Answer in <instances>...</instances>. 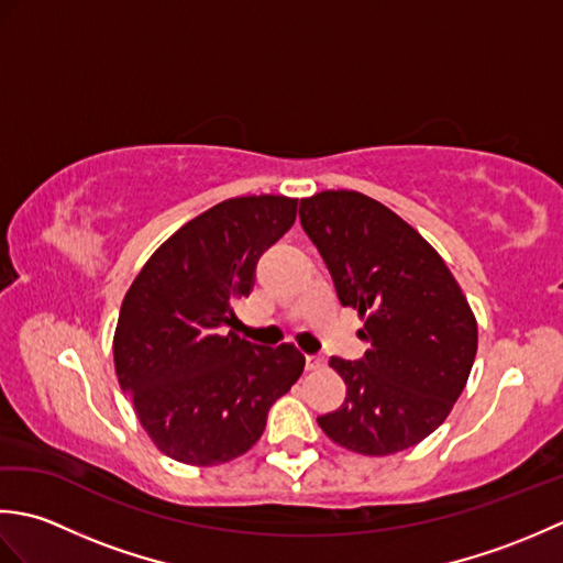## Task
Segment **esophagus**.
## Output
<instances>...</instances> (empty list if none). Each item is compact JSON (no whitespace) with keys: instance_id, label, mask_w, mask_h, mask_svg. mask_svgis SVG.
<instances>
[{"instance_id":"esophagus-1","label":"esophagus","mask_w":563,"mask_h":563,"mask_svg":"<svg viewBox=\"0 0 563 563\" xmlns=\"http://www.w3.org/2000/svg\"><path fill=\"white\" fill-rule=\"evenodd\" d=\"M305 365H307V369H319V367H324V357H321V355H307L305 357Z\"/></svg>"}]
</instances>
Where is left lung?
<instances>
[{
    "label": "left lung",
    "mask_w": 563,
    "mask_h": 563,
    "mask_svg": "<svg viewBox=\"0 0 563 563\" xmlns=\"http://www.w3.org/2000/svg\"><path fill=\"white\" fill-rule=\"evenodd\" d=\"M300 222L369 341L363 361H329L345 401L317 423L336 445L369 457L418 445L470 379L479 341L470 302L438 251L375 198L321 190L302 198Z\"/></svg>",
    "instance_id": "obj_1"
}]
</instances>
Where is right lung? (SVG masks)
<instances>
[{
	"label": "right lung",
	"mask_w": 563,
	"mask_h": 563,
	"mask_svg": "<svg viewBox=\"0 0 563 563\" xmlns=\"http://www.w3.org/2000/svg\"><path fill=\"white\" fill-rule=\"evenodd\" d=\"M295 218L288 196L222 200L166 239L125 292L115 375L166 457L214 466L249 452L273 401L300 379L305 355L292 343L258 349L227 329L261 254Z\"/></svg>",
	"instance_id": "1"
}]
</instances>
